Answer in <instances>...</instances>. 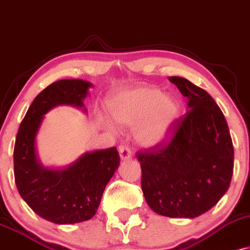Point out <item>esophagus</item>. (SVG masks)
<instances>
[{"mask_svg": "<svg viewBox=\"0 0 250 250\" xmlns=\"http://www.w3.org/2000/svg\"><path fill=\"white\" fill-rule=\"evenodd\" d=\"M119 155L122 160H127L131 158V151L130 148L126 145H120L119 146Z\"/></svg>", "mask_w": 250, "mask_h": 250, "instance_id": "34e87169", "label": "esophagus"}]
</instances>
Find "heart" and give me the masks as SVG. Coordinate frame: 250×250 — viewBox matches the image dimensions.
<instances>
[{
  "label": "heart",
  "instance_id": "obj_1",
  "mask_svg": "<svg viewBox=\"0 0 250 250\" xmlns=\"http://www.w3.org/2000/svg\"><path fill=\"white\" fill-rule=\"evenodd\" d=\"M110 117L117 124L134 127V138L147 148L159 147L172 136L180 106L169 95L151 86L116 91L106 102Z\"/></svg>",
  "mask_w": 250,
  "mask_h": 250
}]
</instances>
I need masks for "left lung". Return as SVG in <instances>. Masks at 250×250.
Listing matches in <instances>:
<instances>
[{
	"label": "left lung",
	"mask_w": 250,
	"mask_h": 250,
	"mask_svg": "<svg viewBox=\"0 0 250 250\" xmlns=\"http://www.w3.org/2000/svg\"><path fill=\"white\" fill-rule=\"evenodd\" d=\"M168 79L187 98V113L174 124L168 146L138 152L142 188L153 212L193 219L215 206L229 188L233 143L224 113L206 91L186 78Z\"/></svg>",
	"instance_id": "8db88e82"
}]
</instances>
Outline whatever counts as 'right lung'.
Listing matches in <instances>:
<instances>
[{"mask_svg": "<svg viewBox=\"0 0 250 250\" xmlns=\"http://www.w3.org/2000/svg\"><path fill=\"white\" fill-rule=\"evenodd\" d=\"M92 87L83 79H62L34 99L21 123L14 148L15 183L20 195L41 218L58 225L92 219L103 193L120 165L116 147L86 152L69 166H44L38 158L36 137L44 116L60 105L86 112L84 101Z\"/></svg>", "mask_w": 250, "mask_h": 250, "instance_id": "add662e5", "label": "right lung"}]
</instances>
